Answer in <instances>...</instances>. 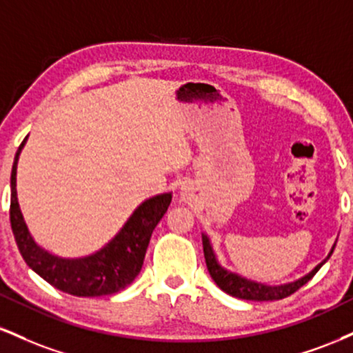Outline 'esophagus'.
Instances as JSON below:
<instances>
[{
	"mask_svg": "<svg viewBox=\"0 0 353 353\" xmlns=\"http://www.w3.org/2000/svg\"><path fill=\"white\" fill-rule=\"evenodd\" d=\"M181 196H182V199H184V201L190 202V201L196 199V190H194L192 185L184 184V185H182V188H181Z\"/></svg>",
	"mask_w": 353,
	"mask_h": 353,
	"instance_id": "obj_1",
	"label": "esophagus"
}]
</instances>
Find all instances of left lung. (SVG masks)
Segmentation results:
<instances>
[{"mask_svg": "<svg viewBox=\"0 0 353 353\" xmlns=\"http://www.w3.org/2000/svg\"><path fill=\"white\" fill-rule=\"evenodd\" d=\"M202 245H204V257H205V264H208V270L210 277H212V281L217 283L219 289H222L225 294L232 295V297L244 299V301H257V302L281 301V299H285L289 297V295H292L294 292H297L302 285H305V283L319 272L320 267L329 261L332 252H334L335 249V244H334L332 245L329 255H327L319 265H315L309 274L303 275L301 279H297V281L282 283V285H267V283L250 281V279H245L242 277V275L234 274L230 272V270L224 269V267L219 264L216 252H214L212 249V244H210L209 237L205 236V234H202Z\"/></svg>", "mask_w": 353, "mask_h": 353, "instance_id": "left-lung-1", "label": "left lung"}]
</instances>
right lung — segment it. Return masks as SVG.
<instances>
[{
	"label": "right lung",
	"mask_w": 353,
	"mask_h": 353,
	"mask_svg": "<svg viewBox=\"0 0 353 353\" xmlns=\"http://www.w3.org/2000/svg\"><path fill=\"white\" fill-rule=\"evenodd\" d=\"M26 139L28 136L18 148L11 169L10 205L11 229L24 262L52 287L76 297H99L125 289L141 272L152 230L171 204L172 192L157 194L137 205L119 232L94 254L78 259L59 257L36 244L18 204L16 169Z\"/></svg>",
	"instance_id": "obj_1"
}]
</instances>
